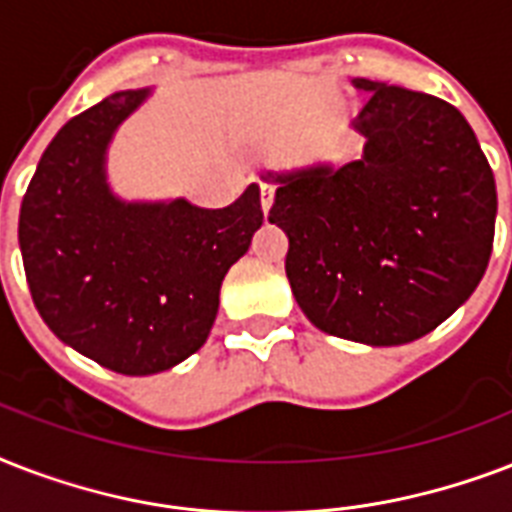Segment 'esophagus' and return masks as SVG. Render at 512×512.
Returning <instances> with one entry per match:
<instances>
[{"label": "esophagus", "mask_w": 512, "mask_h": 512, "mask_svg": "<svg viewBox=\"0 0 512 512\" xmlns=\"http://www.w3.org/2000/svg\"><path fill=\"white\" fill-rule=\"evenodd\" d=\"M260 207L268 215V209L273 207V185H260Z\"/></svg>", "instance_id": "1"}]
</instances>
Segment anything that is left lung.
Segmentation results:
<instances>
[{
	"label": "left lung",
	"instance_id": "obj_1",
	"mask_svg": "<svg viewBox=\"0 0 512 512\" xmlns=\"http://www.w3.org/2000/svg\"><path fill=\"white\" fill-rule=\"evenodd\" d=\"M364 154L342 167L265 170L268 220L287 233V279L313 327L374 348L420 340L481 284L497 185L465 116L446 100L353 79Z\"/></svg>",
	"mask_w": 512,
	"mask_h": 512
}]
</instances>
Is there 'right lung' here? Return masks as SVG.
Masks as SVG:
<instances>
[{"instance_id":"add662e5","label":"right lung","mask_w":512,"mask_h":512,"mask_svg":"<svg viewBox=\"0 0 512 512\" xmlns=\"http://www.w3.org/2000/svg\"><path fill=\"white\" fill-rule=\"evenodd\" d=\"M151 95L122 90L60 127L20 204L18 241L52 335L111 372L172 369L207 342L228 268L263 225L260 185L223 209L127 201L108 183V146Z\"/></svg>"}]
</instances>
